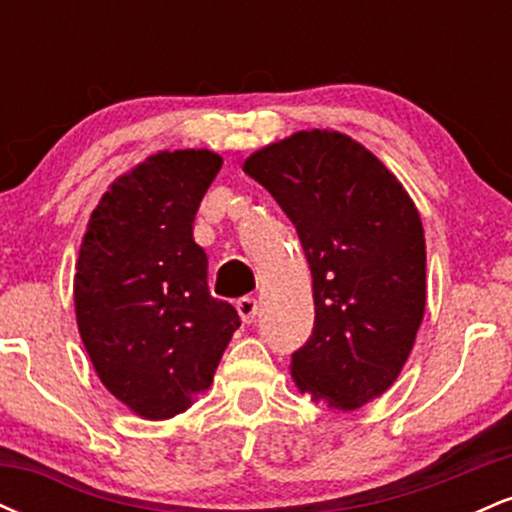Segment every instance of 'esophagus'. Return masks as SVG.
Here are the masks:
<instances>
[{"label":"esophagus","instance_id":"1","mask_svg":"<svg viewBox=\"0 0 512 512\" xmlns=\"http://www.w3.org/2000/svg\"><path fill=\"white\" fill-rule=\"evenodd\" d=\"M236 308H238L240 317H243L245 325H250V322H255V317H257V301H255V298H252V296L238 298Z\"/></svg>","mask_w":512,"mask_h":512}]
</instances>
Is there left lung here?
<instances>
[{
    "label": "left lung",
    "mask_w": 512,
    "mask_h": 512,
    "mask_svg": "<svg viewBox=\"0 0 512 512\" xmlns=\"http://www.w3.org/2000/svg\"><path fill=\"white\" fill-rule=\"evenodd\" d=\"M296 226L313 274L315 327L291 354L298 390L354 411L402 373L426 308L421 216L366 146L296 132L243 166Z\"/></svg>",
    "instance_id": "1"
}]
</instances>
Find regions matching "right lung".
Returning <instances> with one entry per match:
<instances>
[{"label":"right lung","instance_id":"right-lung-1","mask_svg":"<svg viewBox=\"0 0 512 512\" xmlns=\"http://www.w3.org/2000/svg\"><path fill=\"white\" fill-rule=\"evenodd\" d=\"M221 163L207 149L149 156L110 185L81 243V342L101 383L144 419L190 407L240 327L236 308L209 293L207 252L192 238Z\"/></svg>","mask_w":512,"mask_h":512}]
</instances>
